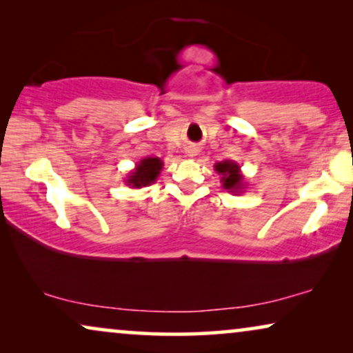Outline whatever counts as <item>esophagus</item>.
Instances as JSON below:
<instances>
[{
	"label": "esophagus",
	"instance_id": "obj_1",
	"mask_svg": "<svg viewBox=\"0 0 353 353\" xmlns=\"http://www.w3.org/2000/svg\"><path fill=\"white\" fill-rule=\"evenodd\" d=\"M188 156H190V157H194L196 156V154H197V149L196 148H191V149H188Z\"/></svg>",
	"mask_w": 353,
	"mask_h": 353
}]
</instances>
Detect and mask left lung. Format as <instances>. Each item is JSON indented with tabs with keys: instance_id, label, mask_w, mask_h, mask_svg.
Segmentation results:
<instances>
[{
	"instance_id": "left-lung-1",
	"label": "left lung",
	"mask_w": 353,
	"mask_h": 353,
	"mask_svg": "<svg viewBox=\"0 0 353 353\" xmlns=\"http://www.w3.org/2000/svg\"><path fill=\"white\" fill-rule=\"evenodd\" d=\"M215 170L221 175V181H223L225 190H230L231 192H239L243 190V175L239 172V165L236 162L223 161L215 163Z\"/></svg>"
}]
</instances>
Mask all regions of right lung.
I'll return each instance as SVG.
<instances>
[{
	"mask_svg": "<svg viewBox=\"0 0 353 353\" xmlns=\"http://www.w3.org/2000/svg\"><path fill=\"white\" fill-rule=\"evenodd\" d=\"M162 170V161L159 157H148L143 159L138 163L137 168L128 176L127 185L132 188H141L148 186L157 180L159 173Z\"/></svg>",
	"mask_w": 353,
	"mask_h": 353,
	"instance_id": "add662e5",
	"label": "right lung"
}]
</instances>
